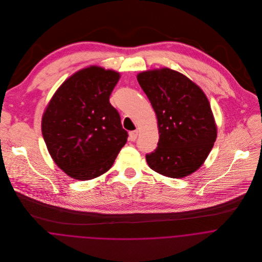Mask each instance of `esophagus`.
<instances>
[{
    "mask_svg": "<svg viewBox=\"0 0 262 262\" xmlns=\"http://www.w3.org/2000/svg\"><path fill=\"white\" fill-rule=\"evenodd\" d=\"M137 136H138V131L137 130L129 132V139H130V141H135L137 139Z\"/></svg>",
    "mask_w": 262,
    "mask_h": 262,
    "instance_id": "34e87169",
    "label": "esophagus"
}]
</instances>
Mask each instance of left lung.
I'll use <instances>...</instances> for the list:
<instances>
[{"mask_svg":"<svg viewBox=\"0 0 262 262\" xmlns=\"http://www.w3.org/2000/svg\"><path fill=\"white\" fill-rule=\"evenodd\" d=\"M137 80L157 117L159 141L146 154L154 171L172 179L195 171L217 138V127L204 92L170 69L140 73Z\"/></svg>","mask_w":262,"mask_h":262,"instance_id":"8db88e82","label":"left lung"}]
</instances>
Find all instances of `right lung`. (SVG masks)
Masks as SVG:
<instances>
[{
	"label": "right lung",
	"mask_w": 262,
	"mask_h": 262,
	"mask_svg": "<svg viewBox=\"0 0 262 262\" xmlns=\"http://www.w3.org/2000/svg\"><path fill=\"white\" fill-rule=\"evenodd\" d=\"M120 75L91 67L69 77L55 92L42 117V135L52 159L79 181L112 167L128 133L110 96Z\"/></svg>",
	"instance_id": "1"
}]
</instances>
